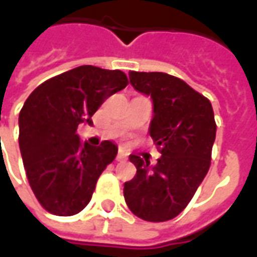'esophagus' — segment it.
Masks as SVG:
<instances>
[{"instance_id":"obj_1","label":"esophagus","mask_w":257,"mask_h":257,"mask_svg":"<svg viewBox=\"0 0 257 257\" xmlns=\"http://www.w3.org/2000/svg\"><path fill=\"white\" fill-rule=\"evenodd\" d=\"M125 160H126V154H125V153H122V151H118L117 161H125Z\"/></svg>"}]
</instances>
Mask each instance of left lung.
Wrapping results in <instances>:
<instances>
[{
  "label": "left lung",
  "instance_id": "8db88e82",
  "mask_svg": "<svg viewBox=\"0 0 257 257\" xmlns=\"http://www.w3.org/2000/svg\"><path fill=\"white\" fill-rule=\"evenodd\" d=\"M129 82L151 97L149 134L161 149V158L150 165L129 156L136 175L123 183L125 202L143 220H171L187 206L209 171L216 138L213 108L205 96L169 74L131 71Z\"/></svg>",
  "mask_w": 257,
  "mask_h": 257
}]
</instances>
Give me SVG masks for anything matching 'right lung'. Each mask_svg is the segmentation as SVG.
I'll use <instances>...</instances> for the list:
<instances>
[{"label":"right lung","mask_w":257,"mask_h":257,"mask_svg":"<svg viewBox=\"0 0 257 257\" xmlns=\"http://www.w3.org/2000/svg\"><path fill=\"white\" fill-rule=\"evenodd\" d=\"M128 85L119 70L79 66L42 82L19 114V147L26 175L40 204L53 215L71 216L89 204L96 182L118 147L81 143L77 128L107 97Z\"/></svg>","instance_id":"1"}]
</instances>
